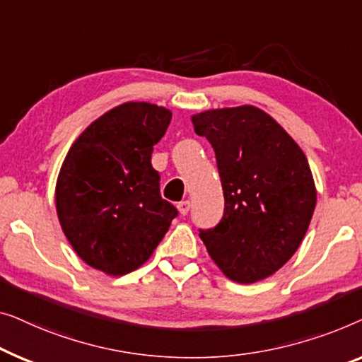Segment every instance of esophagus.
<instances>
[{
  "label": "esophagus",
  "instance_id": "1",
  "mask_svg": "<svg viewBox=\"0 0 362 362\" xmlns=\"http://www.w3.org/2000/svg\"><path fill=\"white\" fill-rule=\"evenodd\" d=\"M177 208H179L180 215H182V216H185L187 213L190 211V202H188V200H185V202H180L179 205H177Z\"/></svg>",
  "mask_w": 362,
  "mask_h": 362
}]
</instances>
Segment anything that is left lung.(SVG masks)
I'll return each instance as SVG.
<instances>
[{"label":"left lung","instance_id":"8db88e82","mask_svg":"<svg viewBox=\"0 0 362 362\" xmlns=\"http://www.w3.org/2000/svg\"><path fill=\"white\" fill-rule=\"evenodd\" d=\"M216 157L225 210L215 228L200 231L216 266L234 282L272 276L308 230L317 190L308 160L271 116L254 106L192 116Z\"/></svg>","mask_w":362,"mask_h":362}]
</instances>
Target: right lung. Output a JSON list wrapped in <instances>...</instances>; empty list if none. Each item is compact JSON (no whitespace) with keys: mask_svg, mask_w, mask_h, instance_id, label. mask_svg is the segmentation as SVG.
<instances>
[{"mask_svg":"<svg viewBox=\"0 0 362 362\" xmlns=\"http://www.w3.org/2000/svg\"><path fill=\"white\" fill-rule=\"evenodd\" d=\"M172 119L151 103H124L91 123L60 169L55 205L75 252L88 266L124 276L142 266L179 215L160 197L151 164Z\"/></svg>","mask_w":362,"mask_h":362,"instance_id":"add662e5","label":"right lung"}]
</instances>
